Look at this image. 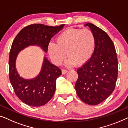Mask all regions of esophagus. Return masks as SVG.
Here are the masks:
<instances>
[{
    "label": "esophagus",
    "instance_id": "1",
    "mask_svg": "<svg viewBox=\"0 0 128 128\" xmlns=\"http://www.w3.org/2000/svg\"><path fill=\"white\" fill-rule=\"evenodd\" d=\"M67 72H68L67 70H62V75L66 74Z\"/></svg>",
    "mask_w": 128,
    "mask_h": 128
}]
</instances>
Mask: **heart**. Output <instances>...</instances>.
Returning a JSON list of instances; mask_svg holds the SVG:
<instances>
[{"label": "heart", "instance_id": "1", "mask_svg": "<svg viewBox=\"0 0 128 128\" xmlns=\"http://www.w3.org/2000/svg\"><path fill=\"white\" fill-rule=\"evenodd\" d=\"M94 35L88 29L70 28L59 34L56 43L50 42L48 52L52 62L58 66L66 58V66H80L87 62L94 52Z\"/></svg>", "mask_w": 128, "mask_h": 128}]
</instances>
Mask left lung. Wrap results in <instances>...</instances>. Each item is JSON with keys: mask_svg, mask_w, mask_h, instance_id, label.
<instances>
[{"mask_svg": "<svg viewBox=\"0 0 128 128\" xmlns=\"http://www.w3.org/2000/svg\"><path fill=\"white\" fill-rule=\"evenodd\" d=\"M89 26L94 35L96 45L93 55L77 70L75 89L80 99L89 105H97L111 94L118 76L116 48L110 38L102 29L91 23Z\"/></svg>", "mask_w": 128, "mask_h": 128, "instance_id": "1", "label": "left lung"}]
</instances>
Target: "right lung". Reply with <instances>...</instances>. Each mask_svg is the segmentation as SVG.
Returning <instances> with one entry per match:
<instances>
[{
  "label": "right lung",
  "instance_id": "add662e5",
  "mask_svg": "<svg viewBox=\"0 0 128 128\" xmlns=\"http://www.w3.org/2000/svg\"><path fill=\"white\" fill-rule=\"evenodd\" d=\"M64 26L30 25L21 30L12 42L8 62L10 83L17 96L28 106L40 107L51 99L56 90V80L62 75V71L44 56L39 74L34 78L25 79L20 76L16 68L19 52L27 47L36 46L46 53L52 38Z\"/></svg>",
  "mask_w": 128,
  "mask_h": 128
}]
</instances>
